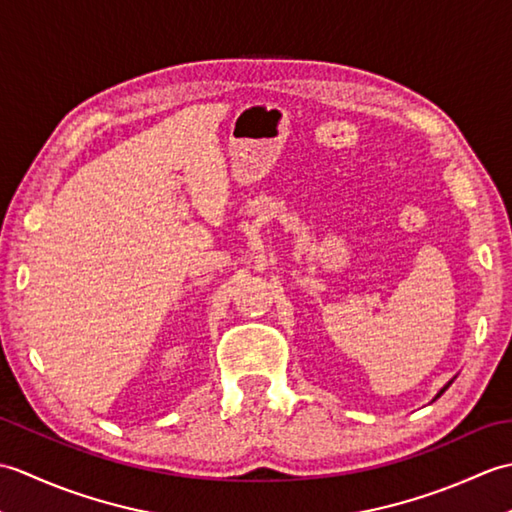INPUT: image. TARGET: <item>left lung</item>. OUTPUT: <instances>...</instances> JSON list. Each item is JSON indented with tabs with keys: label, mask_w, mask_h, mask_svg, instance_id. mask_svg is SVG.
<instances>
[{
	"label": "left lung",
	"mask_w": 512,
	"mask_h": 512,
	"mask_svg": "<svg viewBox=\"0 0 512 512\" xmlns=\"http://www.w3.org/2000/svg\"><path fill=\"white\" fill-rule=\"evenodd\" d=\"M447 387H449V385H447ZM447 387H444V389H447ZM444 389H442V391H444ZM442 391H440V394H442ZM440 394H438V396H440Z\"/></svg>",
	"instance_id": "obj_1"
}]
</instances>
